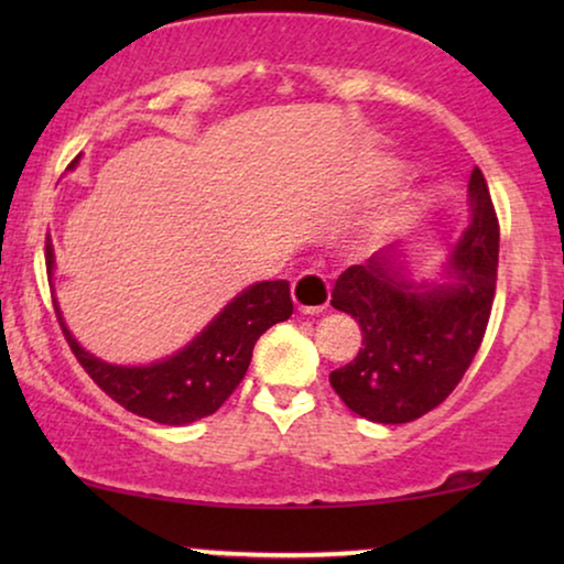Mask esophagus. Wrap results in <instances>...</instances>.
I'll list each match as a JSON object with an SVG mask.
<instances>
[{
    "label": "esophagus",
    "instance_id": "34e87169",
    "mask_svg": "<svg viewBox=\"0 0 564 564\" xmlns=\"http://www.w3.org/2000/svg\"><path fill=\"white\" fill-rule=\"evenodd\" d=\"M292 300H295L300 313L318 315L328 307L330 284L318 272H303L292 282Z\"/></svg>",
    "mask_w": 564,
    "mask_h": 564
}]
</instances>
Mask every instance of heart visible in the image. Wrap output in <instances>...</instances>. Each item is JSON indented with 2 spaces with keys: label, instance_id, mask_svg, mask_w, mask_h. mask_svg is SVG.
I'll return each mask as SVG.
<instances>
[{
  "label": "heart",
  "instance_id": "1",
  "mask_svg": "<svg viewBox=\"0 0 564 564\" xmlns=\"http://www.w3.org/2000/svg\"><path fill=\"white\" fill-rule=\"evenodd\" d=\"M382 169H392V166H382ZM413 205H415L413 192H405V189L395 192V195L384 199V203L377 207L372 215H369V223H367L369 230H372L375 236L392 234V230L400 228L408 218H411Z\"/></svg>",
  "mask_w": 564,
  "mask_h": 564
}]
</instances>
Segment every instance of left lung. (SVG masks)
Here are the masks:
<instances>
[{
  "mask_svg": "<svg viewBox=\"0 0 564 564\" xmlns=\"http://www.w3.org/2000/svg\"><path fill=\"white\" fill-rule=\"evenodd\" d=\"M469 223L449 246L444 280L415 282L405 253L382 249L336 280L330 305L361 328V349L330 372L346 408L408 423L457 388L488 328L498 274V218L480 169L467 184Z\"/></svg>",
  "mask_w": 564,
  "mask_h": 564,
  "instance_id": "left-lung-1",
  "label": "left lung"
}]
</instances>
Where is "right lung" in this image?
<instances>
[{"label":"right lung","instance_id":"obj_1","mask_svg":"<svg viewBox=\"0 0 564 564\" xmlns=\"http://www.w3.org/2000/svg\"><path fill=\"white\" fill-rule=\"evenodd\" d=\"M79 156L72 161L74 169ZM48 272L56 267L51 238L45 241ZM56 303V300H53ZM61 328L87 375L126 411L164 426H187L213 415L230 398L251 365L253 344L274 323L292 315L290 282H257L238 292L184 349L151 365H110L76 341L56 305Z\"/></svg>","mask_w":564,"mask_h":564}]
</instances>
